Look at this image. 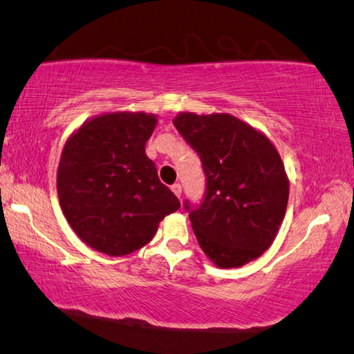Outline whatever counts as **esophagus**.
<instances>
[{
  "instance_id": "obj_1",
  "label": "esophagus",
  "mask_w": 354,
  "mask_h": 354,
  "mask_svg": "<svg viewBox=\"0 0 354 354\" xmlns=\"http://www.w3.org/2000/svg\"><path fill=\"white\" fill-rule=\"evenodd\" d=\"M171 189H172V193L176 194L177 197L182 196V185L180 183H174L172 187H171Z\"/></svg>"
}]
</instances>
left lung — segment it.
<instances>
[{"instance_id": "left-lung-1", "label": "left lung", "mask_w": 354, "mask_h": 354, "mask_svg": "<svg viewBox=\"0 0 354 354\" xmlns=\"http://www.w3.org/2000/svg\"><path fill=\"white\" fill-rule=\"evenodd\" d=\"M172 122L201 155L207 176L205 201L189 212L201 249L221 269L259 258L275 241L289 199L274 142L230 113L180 111Z\"/></svg>"}]
</instances>
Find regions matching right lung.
I'll return each instance as SVG.
<instances>
[{"mask_svg": "<svg viewBox=\"0 0 354 354\" xmlns=\"http://www.w3.org/2000/svg\"><path fill=\"white\" fill-rule=\"evenodd\" d=\"M158 118L110 111L68 136L57 167V196L80 241L109 257L141 249L180 202L146 155Z\"/></svg>", "mask_w": 354, "mask_h": 354, "instance_id": "add662e5", "label": "right lung"}]
</instances>
